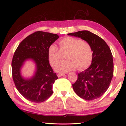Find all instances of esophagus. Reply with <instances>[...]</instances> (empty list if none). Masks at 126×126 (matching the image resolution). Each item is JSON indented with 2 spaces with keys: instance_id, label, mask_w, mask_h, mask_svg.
Instances as JSON below:
<instances>
[{
  "instance_id": "1",
  "label": "esophagus",
  "mask_w": 126,
  "mask_h": 126,
  "mask_svg": "<svg viewBox=\"0 0 126 126\" xmlns=\"http://www.w3.org/2000/svg\"><path fill=\"white\" fill-rule=\"evenodd\" d=\"M65 74L64 73H58V74H57V76H58V77H61L63 76H64Z\"/></svg>"
}]
</instances>
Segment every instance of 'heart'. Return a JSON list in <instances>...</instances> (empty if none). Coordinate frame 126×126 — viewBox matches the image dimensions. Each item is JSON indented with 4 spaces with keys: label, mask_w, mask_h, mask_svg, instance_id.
Masks as SVG:
<instances>
[{
    "label": "heart",
    "mask_w": 126,
    "mask_h": 126,
    "mask_svg": "<svg viewBox=\"0 0 126 126\" xmlns=\"http://www.w3.org/2000/svg\"><path fill=\"white\" fill-rule=\"evenodd\" d=\"M60 50L55 44L49 47L48 55L51 65L55 66L61 60V53L67 52V60L55 66V71L59 73H67L78 67L84 69L88 67L93 58V50L90 44L78 38L66 37L59 42Z\"/></svg>",
    "instance_id": "b5f03b06"
}]
</instances>
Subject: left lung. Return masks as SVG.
Segmentation results:
<instances>
[{"instance_id":"8db88e82","label":"left lung","mask_w":126,"mask_h":126,"mask_svg":"<svg viewBox=\"0 0 126 126\" xmlns=\"http://www.w3.org/2000/svg\"><path fill=\"white\" fill-rule=\"evenodd\" d=\"M90 44L93 58L89 68L78 73L72 84L74 92L82 98L91 101L101 97L107 90L113 75V56L109 47L99 36L88 31L68 34Z\"/></svg>"}]
</instances>
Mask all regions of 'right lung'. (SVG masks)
Returning a JSON list of instances; mask_svg holds the SVG:
<instances>
[{
    "instance_id": "right-lung-1",
    "label": "right lung",
    "mask_w": 126,
    "mask_h": 126,
    "mask_svg": "<svg viewBox=\"0 0 126 126\" xmlns=\"http://www.w3.org/2000/svg\"><path fill=\"white\" fill-rule=\"evenodd\" d=\"M59 37L57 34L36 32L22 40L14 53L13 78L18 91L29 101L40 103L52 94L53 84L58 78L50 65L48 49ZM27 60L33 62L36 69L32 76L24 78L21 70Z\"/></svg>"
}]
</instances>
